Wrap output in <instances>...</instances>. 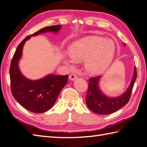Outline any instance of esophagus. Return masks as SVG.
I'll list each match as a JSON object with an SVG mask.
<instances>
[{
  "label": "esophagus",
  "instance_id": "1",
  "mask_svg": "<svg viewBox=\"0 0 147 147\" xmlns=\"http://www.w3.org/2000/svg\"><path fill=\"white\" fill-rule=\"evenodd\" d=\"M77 79V76L76 74H70L69 76V79L70 80H74Z\"/></svg>",
  "mask_w": 147,
  "mask_h": 147
}]
</instances>
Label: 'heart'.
<instances>
[{
    "label": "heart",
    "mask_w": 147,
    "mask_h": 147,
    "mask_svg": "<svg viewBox=\"0 0 147 147\" xmlns=\"http://www.w3.org/2000/svg\"><path fill=\"white\" fill-rule=\"evenodd\" d=\"M116 50L114 42L98 36H90L75 42L68 49L71 58L65 57L64 62L69 67L74 60L84 61L86 70L96 74L105 70L112 61Z\"/></svg>",
    "instance_id": "1"
}]
</instances>
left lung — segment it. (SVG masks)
<instances>
[{
  "mask_svg": "<svg viewBox=\"0 0 147 147\" xmlns=\"http://www.w3.org/2000/svg\"><path fill=\"white\" fill-rule=\"evenodd\" d=\"M100 77L101 76H99L89 79L86 102L89 109L96 113L100 115L110 114L125 105L129 100L134 84L137 77L136 68L134 67L132 80L126 91L116 98L108 97L101 92L98 85Z\"/></svg>",
  "mask_w": 147,
  "mask_h": 147,
  "instance_id": "1",
  "label": "left lung"
}]
</instances>
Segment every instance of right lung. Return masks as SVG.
Segmentation results:
<instances>
[{
	"instance_id": "right-lung-1",
	"label": "right lung",
	"mask_w": 147,
	"mask_h": 147,
	"mask_svg": "<svg viewBox=\"0 0 147 147\" xmlns=\"http://www.w3.org/2000/svg\"><path fill=\"white\" fill-rule=\"evenodd\" d=\"M61 27V25L47 26L27 36L18 45L12 59L9 69L12 94L21 105L32 112L44 113L51 109L62 89L67 84L68 75L49 74L36 80L26 78L21 73L18 67L24 44L33 36L49 32L56 33Z\"/></svg>"
}]
</instances>
